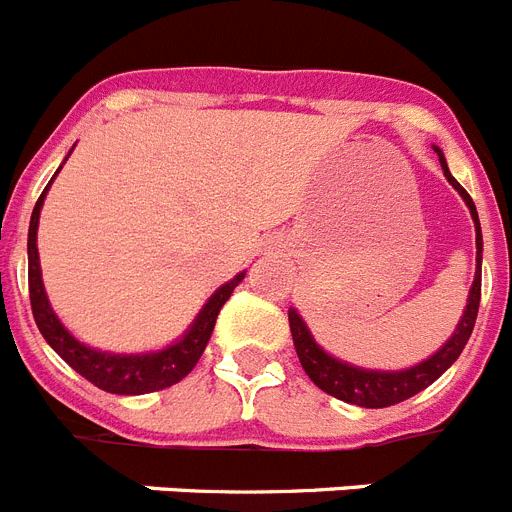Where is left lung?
I'll use <instances>...</instances> for the list:
<instances>
[{
  "mask_svg": "<svg viewBox=\"0 0 512 512\" xmlns=\"http://www.w3.org/2000/svg\"><path fill=\"white\" fill-rule=\"evenodd\" d=\"M440 160V168H443V176L448 178L453 189L461 194V199L466 202L471 212V220H474L476 230V272L474 282H471L469 298H466V308L461 313V321L456 323V331L448 336V342L430 355L427 360L417 362L412 368L401 370H373V368H360V365H349V362L339 360V357L329 355L321 344L313 339L308 323L303 321L298 310L290 308V331L292 342H295V352L300 357V365L308 373V378L316 383L321 391H326L334 399H342L347 404L365 406V409H383V406H393L399 401L412 399L414 393L425 391L430 383H435L445 370L451 368L453 362L458 360V355L464 352L466 342H469L471 331H474L476 313H479V298H482V227H479V214H476L474 202L471 196L466 194V189L456 178L451 176L448 163H445V155L440 147H435Z\"/></svg>",
  "mask_w": 512,
  "mask_h": 512,
  "instance_id": "1",
  "label": "left lung"
}]
</instances>
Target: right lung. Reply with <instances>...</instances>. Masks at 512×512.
<instances>
[{
  "mask_svg": "<svg viewBox=\"0 0 512 512\" xmlns=\"http://www.w3.org/2000/svg\"><path fill=\"white\" fill-rule=\"evenodd\" d=\"M72 150H69V155H72ZM67 157H64V163H67ZM59 170H56V173H59ZM54 178L48 181L41 199L36 202L28 230L30 308H33V318H36L38 331L43 334V339L51 344V349H54L61 360L67 362L69 368H74L82 378H87V381L95 383V386L103 388V391L108 393L139 396V393L160 391V388H168L173 386V383L183 381V378L194 370L199 357L204 355V347H207L209 336H212L214 323H217V316H220V308L227 303V298L233 295L235 287L243 282L246 272L235 274L230 282L217 287V290L209 295L207 303L202 305V310L196 313V318L191 321L189 329L183 331V336H178L176 342H170L168 347L152 349V352H131V355H124V352H103V349L98 347H90V344L80 342V339L59 321V316H56L51 303H48L46 287H43L41 259H38V220H41L43 199H46Z\"/></svg>",
  "mask_w": 512,
  "mask_h": 512,
  "instance_id": "obj_1",
  "label": "right lung"
}]
</instances>
